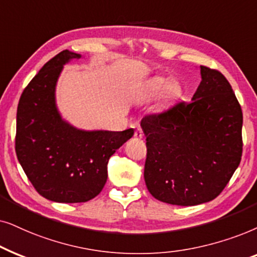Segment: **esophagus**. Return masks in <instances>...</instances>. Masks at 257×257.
Segmentation results:
<instances>
[{
	"label": "esophagus",
	"instance_id": "1",
	"mask_svg": "<svg viewBox=\"0 0 257 257\" xmlns=\"http://www.w3.org/2000/svg\"><path fill=\"white\" fill-rule=\"evenodd\" d=\"M134 136H135L136 139H142V138H143V132H142V129H141V128L136 129Z\"/></svg>",
	"mask_w": 257,
	"mask_h": 257
}]
</instances>
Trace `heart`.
Listing matches in <instances>:
<instances>
[{
	"label": "heart",
	"instance_id": "heart-1",
	"mask_svg": "<svg viewBox=\"0 0 257 257\" xmlns=\"http://www.w3.org/2000/svg\"><path fill=\"white\" fill-rule=\"evenodd\" d=\"M167 85V81L162 77H157L153 81V90L154 91H161Z\"/></svg>",
	"mask_w": 257,
	"mask_h": 257
}]
</instances>
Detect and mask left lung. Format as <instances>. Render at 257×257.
<instances>
[{"label":"left lung","mask_w":257,"mask_h":257,"mask_svg":"<svg viewBox=\"0 0 257 257\" xmlns=\"http://www.w3.org/2000/svg\"><path fill=\"white\" fill-rule=\"evenodd\" d=\"M191 102L147 115L145 181L156 200L196 206L221 194L241 162V105L227 78L201 66Z\"/></svg>","instance_id":"left-lung-1"}]
</instances>
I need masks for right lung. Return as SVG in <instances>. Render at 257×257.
<instances>
[{
  "instance_id": "obj_1",
  "label": "right lung",
  "mask_w": 257,
  "mask_h": 257,
  "mask_svg": "<svg viewBox=\"0 0 257 257\" xmlns=\"http://www.w3.org/2000/svg\"><path fill=\"white\" fill-rule=\"evenodd\" d=\"M81 55L61 51L48 61L20 97L15 150L27 177L41 196L60 203L87 202L107 182L112 154L134 135L83 132L64 122L55 104V85L68 61Z\"/></svg>"
}]
</instances>
